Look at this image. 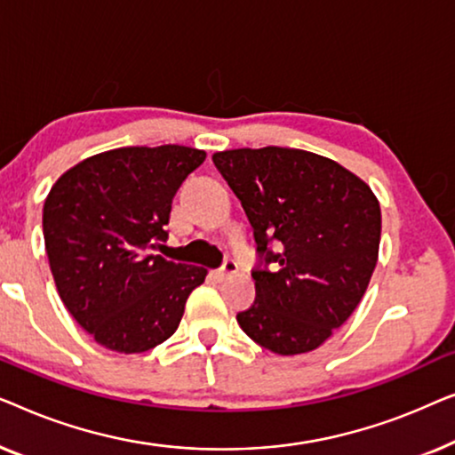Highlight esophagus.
Instances as JSON below:
<instances>
[{
    "label": "esophagus",
    "mask_w": 455,
    "mask_h": 455,
    "mask_svg": "<svg viewBox=\"0 0 455 455\" xmlns=\"http://www.w3.org/2000/svg\"><path fill=\"white\" fill-rule=\"evenodd\" d=\"M236 270H239V266H236V261L227 259L225 266H222L220 270L214 272V276H216V280H225V278H228V276H233V274H236Z\"/></svg>",
    "instance_id": "1"
}]
</instances>
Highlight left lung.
<instances>
[{"label": "left lung", "instance_id": "8db88e82", "mask_svg": "<svg viewBox=\"0 0 455 455\" xmlns=\"http://www.w3.org/2000/svg\"><path fill=\"white\" fill-rule=\"evenodd\" d=\"M212 161L241 200L264 261L251 272L253 305L236 322L272 353H311L367 291L379 258V200L353 171L307 150L235 148Z\"/></svg>", "mask_w": 455, "mask_h": 455}]
</instances>
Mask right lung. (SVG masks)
<instances>
[{"label":"right lung","mask_w":455,"mask_h":455,"mask_svg":"<svg viewBox=\"0 0 455 455\" xmlns=\"http://www.w3.org/2000/svg\"><path fill=\"white\" fill-rule=\"evenodd\" d=\"M206 152L127 146L68 169L43 206V235L57 292L94 342L146 353L175 334L189 292L206 280L152 251L166 239L172 196Z\"/></svg>","instance_id":"right-lung-1"}]
</instances>
